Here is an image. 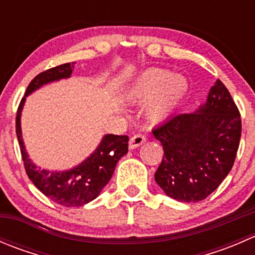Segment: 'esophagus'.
Returning a JSON list of instances; mask_svg holds the SVG:
<instances>
[{
	"label": "esophagus",
	"instance_id": "esophagus-1",
	"mask_svg": "<svg viewBox=\"0 0 255 255\" xmlns=\"http://www.w3.org/2000/svg\"><path fill=\"white\" fill-rule=\"evenodd\" d=\"M146 140V137L144 134H134L133 135L132 138H130V140H129V148L130 149H134V148H137V146H139V145H142V144L145 142Z\"/></svg>",
	"mask_w": 255,
	"mask_h": 255
}]
</instances>
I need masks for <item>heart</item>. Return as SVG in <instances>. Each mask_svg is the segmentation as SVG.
Segmentation results:
<instances>
[{"label":"heart","instance_id":"b5f03b06","mask_svg":"<svg viewBox=\"0 0 255 255\" xmlns=\"http://www.w3.org/2000/svg\"><path fill=\"white\" fill-rule=\"evenodd\" d=\"M187 87V81L182 76L173 75L163 69H151L130 87L128 97L138 104L153 100L148 113L151 120H160L175 109L186 94Z\"/></svg>","mask_w":255,"mask_h":255}]
</instances>
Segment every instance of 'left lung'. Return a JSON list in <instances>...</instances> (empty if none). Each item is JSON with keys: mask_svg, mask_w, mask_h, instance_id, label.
Listing matches in <instances>:
<instances>
[{"mask_svg": "<svg viewBox=\"0 0 255 255\" xmlns=\"http://www.w3.org/2000/svg\"><path fill=\"white\" fill-rule=\"evenodd\" d=\"M241 133L237 105L217 80L196 112L173 116L153 129L164 149L155 181L177 201L205 200L232 169Z\"/></svg>", "mask_w": 255, "mask_h": 255, "instance_id": "1", "label": "left lung"}]
</instances>
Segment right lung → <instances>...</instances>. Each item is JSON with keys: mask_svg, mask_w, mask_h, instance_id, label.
Returning <instances> with one entry per match:
<instances>
[{"mask_svg": "<svg viewBox=\"0 0 255 255\" xmlns=\"http://www.w3.org/2000/svg\"><path fill=\"white\" fill-rule=\"evenodd\" d=\"M74 64L75 63H66L38 74L28 85L16 116V133L25 173L40 192L51 201L65 207L82 206L99 196L105 185L112 177L118 160L127 154L129 140L128 135H105L99 148L84 163L71 170L60 173L42 170L28 158L20 132V112L25 96L48 82L69 78L73 73Z\"/></svg>", "mask_w": 255, "mask_h": 255, "instance_id": "1", "label": "right lung"}]
</instances>
